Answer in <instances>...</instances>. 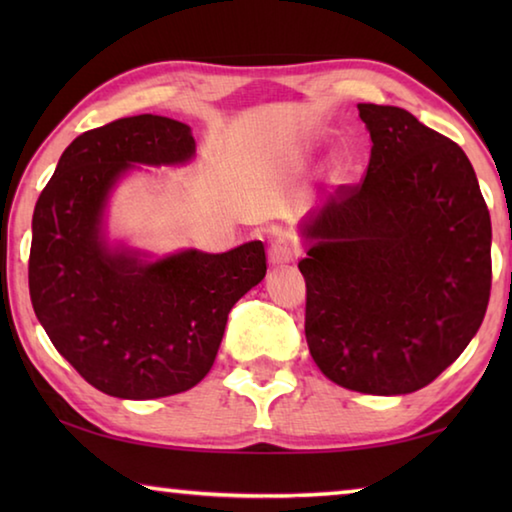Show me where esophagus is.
<instances>
[{"label": "esophagus", "instance_id": "1", "mask_svg": "<svg viewBox=\"0 0 512 512\" xmlns=\"http://www.w3.org/2000/svg\"><path fill=\"white\" fill-rule=\"evenodd\" d=\"M300 255V246L289 235L273 237L271 246H268V259L273 264H289Z\"/></svg>", "mask_w": 512, "mask_h": 512}]
</instances>
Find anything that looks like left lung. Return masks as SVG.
<instances>
[{
  "label": "left lung",
  "mask_w": 512,
  "mask_h": 512,
  "mask_svg": "<svg viewBox=\"0 0 512 512\" xmlns=\"http://www.w3.org/2000/svg\"><path fill=\"white\" fill-rule=\"evenodd\" d=\"M357 108L372 140L366 176L305 223V334L334 384L404 395L431 384L479 332L490 212L456 142L404 108Z\"/></svg>",
  "instance_id": "8db88e82"
}]
</instances>
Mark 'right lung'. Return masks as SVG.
I'll return each mask as SVG.
<instances>
[{"label":"right lung","instance_id":"obj_1","mask_svg":"<svg viewBox=\"0 0 512 512\" xmlns=\"http://www.w3.org/2000/svg\"><path fill=\"white\" fill-rule=\"evenodd\" d=\"M194 146L187 124L158 115L92 128L60 155L33 212V311L74 370L121 400L196 386L216 359L230 309L266 275L262 241L158 262L103 244V203L121 173L133 162H185Z\"/></svg>","mask_w":512,"mask_h":512}]
</instances>
